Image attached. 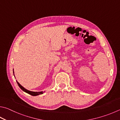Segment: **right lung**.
Instances as JSON below:
<instances>
[{
	"instance_id": "add662e5",
	"label": "right lung",
	"mask_w": 120,
	"mask_h": 120,
	"mask_svg": "<svg viewBox=\"0 0 120 120\" xmlns=\"http://www.w3.org/2000/svg\"><path fill=\"white\" fill-rule=\"evenodd\" d=\"M17 84H18V86L20 87V88L22 90V91H23L24 92H25L26 93H28V94H29L30 95H32V96H36V95H38L39 94H42L43 92H32V91H30L29 90H27V89H26L25 88H24L22 86H21V85L17 81Z\"/></svg>"
}]
</instances>
